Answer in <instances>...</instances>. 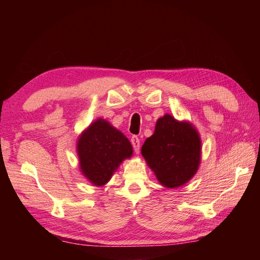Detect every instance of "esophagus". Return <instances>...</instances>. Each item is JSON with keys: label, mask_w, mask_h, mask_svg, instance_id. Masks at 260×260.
<instances>
[{"label": "esophagus", "mask_w": 260, "mask_h": 260, "mask_svg": "<svg viewBox=\"0 0 260 260\" xmlns=\"http://www.w3.org/2000/svg\"><path fill=\"white\" fill-rule=\"evenodd\" d=\"M131 144H132L133 151H135V153L139 154L140 153V139L137 136H133L131 138Z\"/></svg>", "instance_id": "esophagus-1"}]
</instances>
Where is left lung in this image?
<instances>
[{"instance_id":"obj_1","label":"left lung","mask_w":260,"mask_h":260,"mask_svg":"<svg viewBox=\"0 0 260 260\" xmlns=\"http://www.w3.org/2000/svg\"><path fill=\"white\" fill-rule=\"evenodd\" d=\"M141 153L164 186L178 187L198 171L201 140L192 124L165 115L157 120L154 135L145 140Z\"/></svg>"}]
</instances>
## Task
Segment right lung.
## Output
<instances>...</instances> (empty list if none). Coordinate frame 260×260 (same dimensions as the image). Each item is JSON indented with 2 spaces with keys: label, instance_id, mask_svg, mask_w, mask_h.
Segmentation results:
<instances>
[{
  "label": "right lung",
  "instance_id": "add662e5",
  "mask_svg": "<svg viewBox=\"0 0 260 260\" xmlns=\"http://www.w3.org/2000/svg\"><path fill=\"white\" fill-rule=\"evenodd\" d=\"M78 156L83 175L94 185H104L120 162L132 156L129 140L109 122L98 119L78 141Z\"/></svg>",
  "mask_w": 260,
  "mask_h": 260
}]
</instances>
